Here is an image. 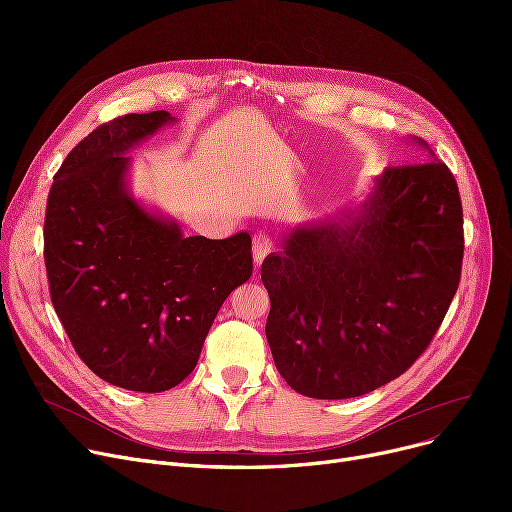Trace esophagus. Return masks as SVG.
I'll return each mask as SVG.
<instances>
[{"instance_id": "34e87169", "label": "esophagus", "mask_w": 512, "mask_h": 512, "mask_svg": "<svg viewBox=\"0 0 512 512\" xmlns=\"http://www.w3.org/2000/svg\"><path fill=\"white\" fill-rule=\"evenodd\" d=\"M272 251V238L267 234H255L253 238V259L257 265H261V261L270 255Z\"/></svg>"}]
</instances>
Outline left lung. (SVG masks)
<instances>
[{
  "label": "left lung",
  "mask_w": 512,
  "mask_h": 512,
  "mask_svg": "<svg viewBox=\"0 0 512 512\" xmlns=\"http://www.w3.org/2000/svg\"><path fill=\"white\" fill-rule=\"evenodd\" d=\"M427 161L375 176L359 211L294 228L261 263L265 336L286 384L309 398L367 394L405 373L436 336L461 280L463 205Z\"/></svg>",
  "instance_id": "obj_1"
}]
</instances>
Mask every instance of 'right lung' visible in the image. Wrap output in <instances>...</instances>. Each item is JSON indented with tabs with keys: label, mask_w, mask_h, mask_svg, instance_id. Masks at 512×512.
<instances>
[{
	"label": "right lung",
	"mask_w": 512,
	"mask_h": 512,
	"mask_svg": "<svg viewBox=\"0 0 512 512\" xmlns=\"http://www.w3.org/2000/svg\"><path fill=\"white\" fill-rule=\"evenodd\" d=\"M170 122L159 110L95 128L53 176L45 211L53 309L85 365L134 392L178 386L228 294L253 274L247 232L184 236L128 193L124 153Z\"/></svg>",
	"instance_id": "right-lung-1"
}]
</instances>
